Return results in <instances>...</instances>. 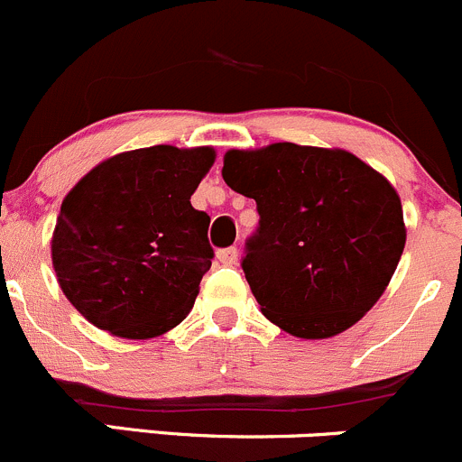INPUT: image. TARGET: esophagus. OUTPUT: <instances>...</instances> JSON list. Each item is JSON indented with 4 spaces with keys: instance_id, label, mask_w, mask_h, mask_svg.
I'll use <instances>...</instances> for the list:
<instances>
[{
    "instance_id": "obj_1",
    "label": "esophagus",
    "mask_w": 462,
    "mask_h": 462,
    "mask_svg": "<svg viewBox=\"0 0 462 462\" xmlns=\"http://www.w3.org/2000/svg\"><path fill=\"white\" fill-rule=\"evenodd\" d=\"M217 260H220L222 264H236L237 263V249L236 246H229V249H220L217 251Z\"/></svg>"
}]
</instances>
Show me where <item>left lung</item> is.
Listing matches in <instances>:
<instances>
[{"label": "left lung", "mask_w": 462, "mask_h": 462, "mask_svg": "<svg viewBox=\"0 0 462 462\" xmlns=\"http://www.w3.org/2000/svg\"><path fill=\"white\" fill-rule=\"evenodd\" d=\"M222 178L258 204L242 271L273 325L307 340L349 329L387 289L405 222L396 189L342 149L229 151Z\"/></svg>", "instance_id": "left-lung-1"}]
</instances>
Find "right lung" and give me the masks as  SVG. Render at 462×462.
Wrapping results in <instances>:
<instances>
[{
	"mask_svg": "<svg viewBox=\"0 0 462 462\" xmlns=\"http://www.w3.org/2000/svg\"><path fill=\"white\" fill-rule=\"evenodd\" d=\"M211 146L158 144L113 155L64 198L51 242L70 304L99 329L146 340L187 318L211 269V217L191 196Z\"/></svg>",
	"mask_w": 462,
	"mask_h": 462,
	"instance_id": "1",
	"label": "right lung"
}]
</instances>
